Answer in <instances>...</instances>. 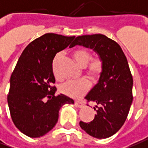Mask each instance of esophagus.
<instances>
[{
	"label": "esophagus",
	"mask_w": 148,
	"mask_h": 148,
	"mask_svg": "<svg viewBox=\"0 0 148 148\" xmlns=\"http://www.w3.org/2000/svg\"><path fill=\"white\" fill-rule=\"evenodd\" d=\"M75 105L77 106V107H82L84 106V103L82 102V101H75Z\"/></svg>",
	"instance_id": "34e87169"
}]
</instances>
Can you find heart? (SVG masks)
Listing matches in <instances>:
<instances>
[{
  "label": "heart",
  "instance_id": "b5f03b06",
  "mask_svg": "<svg viewBox=\"0 0 148 148\" xmlns=\"http://www.w3.org/2000/svg\"><path fill=\"white\" fill-rule=\"evenodd\" d=\"M77 63L85 67V71L89 77L95 80L100 77L103 71V61L99 55L92 57L91 53L86 49H77L72 52ZM62 56V53H58L53 58L52 62V71L54 76L58 77V66L60 58ZM90 82L86 78H82L77 81H68L60 86V91L71 98H79L85 95L90 89Z\"/></svg>",
  "mask_w": 148,
  "mask_h": 148
}]
</instances>
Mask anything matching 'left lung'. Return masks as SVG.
Wrapping results in <instances>:
<instances>
[{"label":"left lung","mask_w":148,"mask_h":148,"mask_svg":"<svg viewBox=\"0 0 148 148\" xmlns=\"http://www.w3.org/2000/svg\"><path fill=\"white\" fill-rule=\"evenodd\" d=\"M82 45L93 49L103 61L99 81L85 97L96 103L94 119L80 121L82 130L98 139L114 135L124 124L132 106L133 77L127 60L120 45L103 34L78 36L71 47Z\"/></svg>","instance_id":"8db88e82"}]
</instances>
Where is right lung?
Wrapping results in <instances>:
<instances>
[{"label":"right lung","mask_w":148,"mask_h":148,"mask_svg":"<svg viewBox=\"0 0 148 148\" xmlns=\"http://www.w3.org/2000/svg\"><path fill=\"white\" fill-rule=\"evenodd\" d=\"M56 34L36 38L24 49L10 77L7 100L10 115L18 130L38 138L52 130L58 120L60 108L74 103L69 97L55 96L52 62L57 53L74 39Z\"/></svg>","instance_id":"obj_1"}]
</instances>
